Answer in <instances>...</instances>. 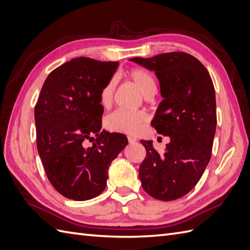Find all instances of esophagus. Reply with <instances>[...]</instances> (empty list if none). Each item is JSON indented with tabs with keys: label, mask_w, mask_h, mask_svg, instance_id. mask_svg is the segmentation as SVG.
<instances>
[{
	"label": "esophagus",
	"mask_w": 250,
	"mask_h": 250,
	"mask_svg": "<svg viewBox=\"0 0 250 250\" xmlns=\"http://www.w3.org/2000/svg\"><path fill=\"white\" fill-rule=\"evenodd\" d=\"M127 139H128V142H129L130 144H133V143H135V142L138 141V139L135 138V137H132V135H128Z\"/></svg>",
	"instance_id": "obj_1"
}]
</instances>
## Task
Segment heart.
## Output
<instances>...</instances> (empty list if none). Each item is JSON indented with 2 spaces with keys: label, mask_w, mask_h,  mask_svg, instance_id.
I'll use <instances>...</instances> for the list:
<instances>
[{
  "label": "heart",
  "mask_w": 250,
  "mask_h": 250,
  "mask_svg": "<svg viewBox=\"0 0 250 250\" xmlns=\"http://www.w3.org/2000/svg\"><path fill=\"white\" fill-rule=\"evenodd\" d=\"M127 77L139 87L141 93L145 97H149L155 93V80L148 71L140 69V67H135V69H132L127 73ZM115 81L110 80L101 89L100 104L103 107H109L111 105L113 95H115ZM146 122L147 115L145 112H128L117 110L106 118V120H105V126H106L107 129L113 132L135 134L142 129V127Z\"/></svg>",
  "instance_id": "heart-1"
}]
</instances>
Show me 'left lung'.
<instances>
[{"mask_svg":"<svg viewBox=\"0 0 250 250\" xmlns=\"http://www.w3.org/2000/svg\"><path fill=\"white\" fill-rule=\"evenodd\" d=\"M129 60L155 73L164 99L151 125L170 138L163 154L152 141H141L146 148L142 187L155 199H178L198 183L210 160L217 125L213 81L206 66L184 52Z\"/></svg>","mask_w":250,"mask_h":250,"instance_id":"1","label":"left lung"}]
</instances>
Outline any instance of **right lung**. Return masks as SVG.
Listing matches in <instances>:
<instances>
[{"mask_svg": "<svg viewBox=\"0 0 250 250\" xmlns=\"http://www.w3.org/2000/svg\"><path fill=\"white\" fill-rule=\"evenodd\" d=\"M118 66L74 58L52 71L42 87L34 108L37 150L50 183L69 199L101 194L111 162L128 144L122 133L101 130L100 93ZM93 134L96 142L85 148L82 143Z\"/></svg>", "mask_w": 250, "mask_h": 250, "instance_id": "add662e5", "label": "right lung"}]
</instances>
